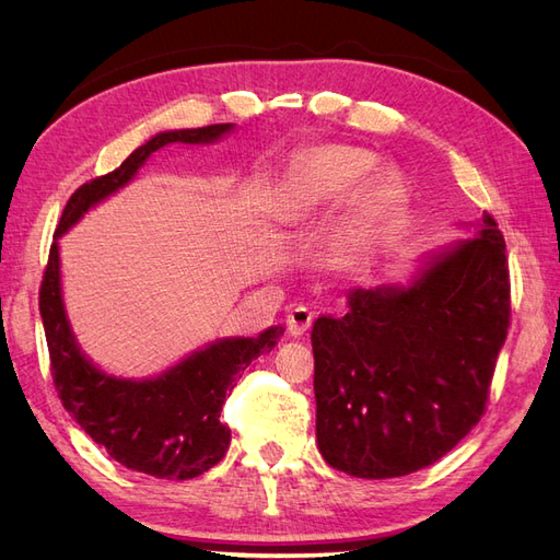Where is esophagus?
I'll return each mask as SVG.
<instances>
[{
	"label": "esophagus",
	"mask_w": 560,
	"mask_h": 560,
	"mask_svg": "<svg viewBox=\"0 0 560 560\" xmlns=\"http://www.w3.org/2000/svg\"><path fill=\"white\" fill-rule=\"evenodd\" d=\"M313 325V313L306 306H296L290 315H287V329H290L292 336L306 334Z\"/></svg>",
	"instance_id": "obj_1"
}]
</instances>
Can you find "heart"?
<instances>
[{
    "label": "heart",
    "mask_w": 560,
    "mask_h": 560,
    "mask_svg": "<svg viewBox=\"0 0 560 560\" xmlns=\"http://www.w3.org/2000/svg\"><path fill=\"white\" fill-rule=\"evenodd\" d=\"M376 161L374 151L350 144H322L306 151L282 186L278 214L284 222H299L338 206L358 189ZM362 184L360 208L364 214L385 210L389 202L397 200L401 189L399 175L389 167H381Z\"/></svg>",
    "instance_id": "b5f03b06"
}]
</instances>
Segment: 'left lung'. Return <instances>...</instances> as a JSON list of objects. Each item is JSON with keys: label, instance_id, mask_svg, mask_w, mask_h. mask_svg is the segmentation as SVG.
<instances>
[{"label": "left lung", "instance_id": "left-lung-1", "mask_svg": "<svg viewBox=\"0 0 560 560\" xmlns=\"http://www.w3.org/2000/svg\"><path fill=\"white\" fill-rule=\"evenodd\" d=\"M504 235L436 257L409 287L354 290L343 317H317V448L350 477L393 479L444 457L486 413L512 319Z\"/></svg>", "mask_w": 560, "mask_h": 560}]
</instances>
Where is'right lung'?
Here are the masks:
<instances>
[{"instance_id":"obj_1","label":"right lung","mask_w":560,"mask_h":560,"mask_svg":"<svg viewBox=\"0 0 560 560\" xmlns=\"http://www.w3.org/2000/svg\"><path fill=\"white\" fill-rule=\"evenodd\" d=\"M231 128V124H212L151 138L116 171L81 184L67 200L54 235L60 238L97 200L121 189L161 147L212 142ZM39 313L56 393L81 430L124 467L177 481L198 477L226 455L231 430L219 418L222 406L252 360L273 350L282 334V327H270L257 338H229L212 343L163 376L142 383L105 376L79 352L67 325L60 296L58 243L48 249L39 287Z\"/></svg>"}]
</instances>
